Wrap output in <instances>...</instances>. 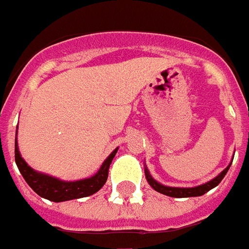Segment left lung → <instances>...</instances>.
Returning <instances> with one entry per match:
<instances>
[{
  "label": "left lung",
  "mask_w": 249,
  "mask_h": 249,
  "mask_svg": "<svg viewBox=\"0 0 249 249\" xmlns=\"http://www.w3.org/2000/svg\"><path fill=\"white\" fill-rule=\"evenodd\" d=\"M229 166L224 169L223 172L218 174L217 177L213 178L212 181H209V182H206L204 185H200V186H196V188H170V186H165V185H161L157 182L156 179H153L151 176L147 172V169L144 170V174H146V178H147V182L150 184V186L153 188L157 192H160L162 195H166L170 196V197H177V198H184V197H197V196H202L205 195L206 192H209L211 189H213L214 186H217L220 182H221V179L225 177V174L229 170Z\"/></svg>",
  "instance_id": "left-lung-1"
}]
</instances>
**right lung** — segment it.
<instances>
[{
	"instance_id": "obj_1",
	"label": "right lung",
	"mask_w": 249,
	"mask_h": 249,
	"mask_svg": "<svg viewBox=\"0 0 249 249\" xmlns=\"http://www.w3.org/2000/svg\"><path fill=\"white\" fill-rule=\"evenodd\" d=\"M116 151H118V149H115L111 153L110 157L103 162L99 172L91 178L73 181V182H65V181H60L57 178L51 177V176H47V174L35 172L31 166H28V163L20 156L18 146H17V139L15 142L16 163H17V167L22 174L24 179L26 181V184L29 185L37 195L41 196V197L49 201H53V202L82 198V197H87V196L96 193L107 181L108 169H110L111 162L114 160Z\"/></svg>"
}]
</instances>
